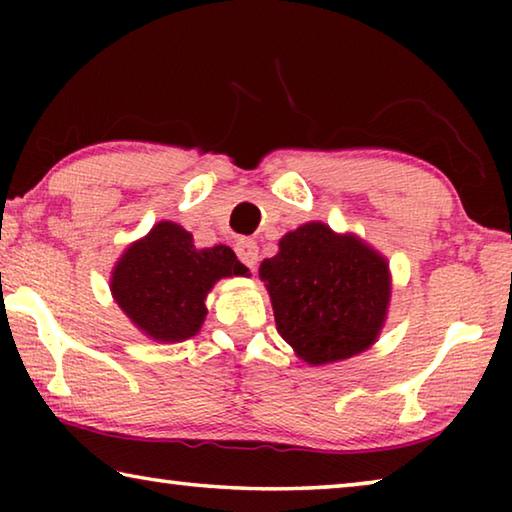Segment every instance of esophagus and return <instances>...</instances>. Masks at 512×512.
I'll use <instances>...</instances> for the list:
<instances>
[{
    "instance_id": "1",
    "label": "esophagus",
    "mask_w": 512,
    "mask_h": 512,
    "mask_svg": "<svg viewBox=\"0 0 512 512\" xmlns=\"http://www.w3.org/2000/svg\"><path fill=\"white\" fill-rule=\"evenodd\" d=\"M235 253H237L241 264H246L250 271H255V266H257V244H255V241L237 239Z\"/></svg>"
}]
</instances>
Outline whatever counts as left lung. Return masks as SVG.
<instances>
[{
    "label": "left lung",
    "instance_id": "left-lung-1",
    "mask_svg": "<svg viewBox=\"0 0 512 512\" xmlns=\"http://www.w3.org/2000/svg\"><path fill=\"white\" fill-rule=\"evenodd\" d=\"M277 332L311 366L348 359L375 343L388 307V264L354 237L307 223L264 259Z\"/></svg>",
    "mask_w": 512,
    "mask_h": 512
}]
</instances>
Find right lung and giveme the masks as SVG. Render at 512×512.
Returning a JSON list of instances; mask_svg holds the SVG:
<instances>
[{
	"label": "right lung",
	"mask_w": 512,
	"mask_h": 512,
	"mask_svg": "<svg viewBox=\"0 0 512 512\" xmlns=\"http://www.w3.org/2000/svg\"><path fill=\"white\" fill-rule=\"evenodd\" d=\"M228 246L196 250L194 237L162 221L126 250L112 273V296L155 341H185L205 320V296L225 275H246Z\"/></svg>",
	"instance_id": "obj_1"
}]
</instances>
